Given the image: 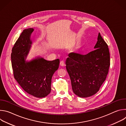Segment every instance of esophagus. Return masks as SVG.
<instances>
[{
  "instance_id": "1",
  "label": "esophagus",
  "mask_w": 126,
  "mask_h": 126,
  "mask_svg": "<svg viewBox=\"0 0 126 126\" xmlns=\"http://www.w3.org/2000/svg\"><path fill=\"white\" fill-rule=\"evenodd\" d=\"M60 65L61 66H62V67L64 66L65 65V64L64 61H61L60 62Z\"/></svg>"
}]
</instances>
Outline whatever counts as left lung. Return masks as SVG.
I'll list each match as a JSON object with an SVG mask.
<instances>
[{
  "instance_id": "left-lung-1",
  "label": "left lung",
  "mask_w": 126,
  "mask_h": 126,
  "mask_svg": "<svg viewBox=\"0 0 126 126\" xmlns=\"http://www.w3.org/2000/svg\"><path fill=\"white\" fill-rule=\"evenodd\" d=\"M94 48L86 55L71 53L66 62L73 91L80 97H89L97 93L108 74L109 48L100 33Z\"/></svg>"
}]
</instances>
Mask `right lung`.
I'll list each match as a JSON object with an SVG mask.
<instances>
[{"label": "right lung", "instance_id": "right-lung-1", "mask_svg": "<svg viewBox=\"0 0 126 126\" xmlns=\"http://www.w3.org/2000/svg\"><path fill=\"white\" fill-rule=\"evenodd\" d=\"M33 30L31 28L24 29L16 41L12 49L11 64L14 77L21 88L30 95L41 98L50 93L51 79L60 61L59 59L51 61L42 58L25 61Z\"/></svg>", "mask_w": 126, "mask_h": 126}]
</instances>
